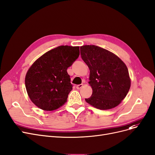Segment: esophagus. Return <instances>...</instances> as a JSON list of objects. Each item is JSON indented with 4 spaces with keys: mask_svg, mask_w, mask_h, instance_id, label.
<instances>
[{
    "mask_svg": "<svg viewBox=\"0 0 155 155\" xmlns=\"http://www.w3.org/2000/svg\"><path fill=\"white\" fill-rule=\"evenodd\" d=\"M83 85H84V84H79V85H77L76 87H77V89H81V88L83 87Z\"/></svg>",
    "mask_w": 155,
    "mask_h": 155,
    "instance_id": "obj_1",
    "label": "esophagus"
}]
</instances>
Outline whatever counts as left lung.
<instances>
[{"instance_id": "left-lung-1", "label": "left lung", "mask_w": 155, "mask_h": 155, "mask_svg": "<svg viewBox=\"0 0 155 155\" xmlns=\"http://www.w3.org/2000/svg\"><path fill=\"white\" fill-rule=\"evenodd\" d=\"M81 54L89 68V84L93 89L85 101L100 110L119 105L131 86L127 65L116 54L96 45L82 46Z\"/></svg>"}]
</instances>
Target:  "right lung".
<instances>
[{"instance_id":"1","label":"right lung","mask_w":155,"mask_h":155,"mask_svg":"<svg viewBox=\"0 0 155 155\" xmlns=\"http://www.w3.org/2000/svg\"><path fill=\"white\" fill-rule=\"evenodd\" d=\"M79 47L62 45L49 50L34 61L25 78L30 100L46 111L58 109L73 89L67 69L79 56Z\"/></svg>"}]
</instances>
